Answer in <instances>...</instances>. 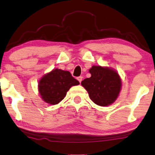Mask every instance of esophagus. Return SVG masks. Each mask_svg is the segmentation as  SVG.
Wrapping results in <instances>:
<instances>
[{
    "mask_svg": "<svg viewBox=\"0 0 155 155\" xmlns=\"http://www.w3.org/2000/svg\"><path fill=\"white\" fill-rule=\"evenodd\" d=\"M77 79H78V81H79L80 82H81L82 80V76H80V77H78V78H77Z\"/></svg>",
    "mask_w": 155,
    "mask_h": 155,
    "instance_id": "34e87169",
    "label": "esophagus"
}]
</instances>
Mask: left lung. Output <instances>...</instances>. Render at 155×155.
<instances>
[{
    "instance_id": "obj_1",
    "label": "left lung",
    "mask_w": 155,
    "mask_h": 155,
    "mask_svg": "<svg viewBox=\"0 0 155 155\" xmlns=\"http://www.w3.org/2000/svg\"><path fill=\"white\" fill-rule=\"evenodd\" d=\"M91 77L81 82L92 101L102 107L110 105L117 100L122 87L119 74L111 68L93 65L89 70Z\"/></svg>"
}]
</instances>
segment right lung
Returning a JSON list of instances; mask_svg holds the SVG:
<instances>
[{
  "mask_svg": "<svg viewBox=\"0 0 155 155\" xmlns=\"http://www.w3.org/2000/svg\"><path fill=\"white\" fill-rule=\"evenodd\" d=\"M79 84L69 71L55 68L41 78L38 91L44 102L50 104H57L64 99L72 86Z\"/></svg>",
  "mask_w": 155,
  "mask_h": 155,
  "instance_id": "add662e5",
  "label": "right lung"
}]
</instances>
